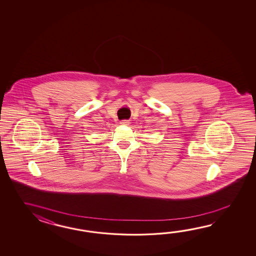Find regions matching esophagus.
<instances>
[{
    "mask_svg": "<svg viewBox=\"0 0 256 256\" xmlns=\"http://www.w3.org/2000/svg\"><path fill=\"white\" fill-rule=\"evenodd\" d=\"M120 124L122 126H128L130 124V122L128 120H120Z\"/></svg>",
    "mask_w": 256,
    "mask_h": 256,
    "instance_id": "1",
    "label": "esophagus"
}]
</instances>
